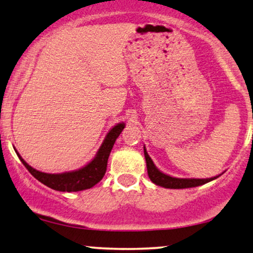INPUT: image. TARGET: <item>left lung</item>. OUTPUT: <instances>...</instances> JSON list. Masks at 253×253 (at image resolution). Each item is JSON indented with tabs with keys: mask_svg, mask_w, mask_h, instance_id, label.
Returning a JSON list of instances; mask_svg holds the SVG:
<instances>
[{
	"mask_svg": "<svg viewBox=\"0 0 253 253\" xmlns=\"http://www.w3.org/2000/svg\"><path fill=\"white\" fill-rule=\"evenodd\" d=\"M144 154L145 159H146V167H147V174L148 177L154 184L164 186V188L167 189H186V188H195V186H199L205 184V183H209L213 179H215L221 175L214 176V177L211 178H177V177H171L167 174H164V172L159 170V169L155 167V165L152 161L150 155L147 154L146 150L144 147Z\"/></svg>",
	"mask_w": 253,
	"mask_h": 253,
	"instance_id": "8db88e82",
	"label": "left lung"
}]
</instances>
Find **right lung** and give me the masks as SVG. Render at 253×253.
Wrapping results in <instances>:
<instances>
[{"label":"right lung","mask_w":253,"mask_h":253,"mask_svg":"<svg viewBox=\"0 0 253 253\" xmlns=\"http://www.w3.org/2000/svg\"><path fill=\"white\" fill-rule=\"evenodd\" d=\"M124 126H126L124 123H119L113 129H110L101 146H100L99 151L96 152L94 159L91 162H88L85 167L74 171L62 172V174H47V172L39 171L31 167L29 164H26V161L20 157L18 152L16 150L15 151L18 155L19 160L23 162L27 170L38 181L47 185L48 188L62 192L82 191V190L91 189L96 183L101 181L103 176H105L109 154L112 152V148L115 144L117 137L122 132Z\"/></svg>","instance_id":"right-lung-1"}]
</instances>
